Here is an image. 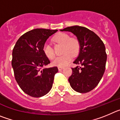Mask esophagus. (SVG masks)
Here are the masks:
<instances>
[{
	"mask_svg": "<svg viewBox=\"0 0 120 120\" xmlns=\"http://www.w3.org/2000/svg\"><path fill=\"white\" fill-rule=\"evenodd\" d=\"M64 68V67H58V70L61 71L62 70H63Z\"/></svg>",
	"mask_w": 120,
	"mask_h": 120,
	"instance_id": "34e87169",
	"label": "esophagus"
}]
</instances>
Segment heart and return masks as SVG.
Wrapping results in <instances>:
<instances>
[{
    "mask_svg": "<svg viewBox=\"0 0 120 120\" xmlns=\"http://www.w3.org/2000/svg\"><path fill=\"white\" fill-rule=\"evenodd\" d=\"M55 42L63 44V55L56 57L52 61V65L57 67H65L67 65L74 56L77 55L80 50V43L76 38H71L65 33H59L53 38ZM43 51L45 56L49 59H53L55 53L53 48L49 43H45L43 47Z\"/></svg>",
    "mask_w": 120,
    "mask_h": 120,
    "instance_id": "obj_1",
    "label": "heart"
}]
</instances>
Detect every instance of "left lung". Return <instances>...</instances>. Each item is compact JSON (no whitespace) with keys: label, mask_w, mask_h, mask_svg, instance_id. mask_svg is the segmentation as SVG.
Instances as JSON below:
<instances>
[{"label":"left lung","mask_w":120,"mask_h":120,"mask_svg":"<svg viewBox=\"0 0 120 120\" xmlns=\"http://www.w3.org/2000/svg\"><path fill=\"white\" fill-rule=\"evenodd\" d=\"M60 30L71 32L80 43L79 55L73 63L82 67L71 68L72 75L68 78L70 86L78 93H88L97 86L105 73L107 59L105 44L86 27L73 26Z\"/></svg>","instance_id":"8db88e82"}]
</instances>
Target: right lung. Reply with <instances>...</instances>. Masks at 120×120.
<instances>
[{"label":"right lung","instance_id":"right-lung-1","mask_svg":"<svg viewBox=\"0 0 120 120\" xmlns=\"http://www.w3.org/2000/svg\"><path fill=\"white\" fill-rule=\"evenodd\" d=\"M57 31L33 29L21 36L13 49L11 64L15 79L23 92L31 97L44 96L52 87L58 69L57 67L41 69L50 63L43 47L49 37Z\"/></svg>","mask_w":120,"mask_h":120}]
</instances>
